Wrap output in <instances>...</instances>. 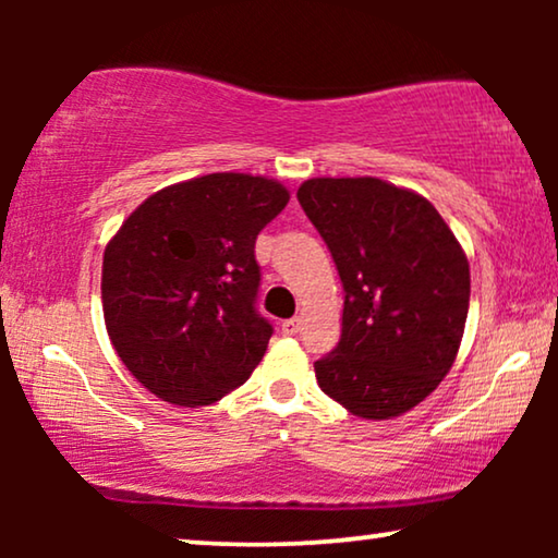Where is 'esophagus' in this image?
I'll use <instances>...</instances> for the list:
<instances>
[{"label": "esophagus", "instance_id": "1", "mask_svg": "<svg viewBox=\"0 0 558 558\" xmlns=\"http://www.w3.org/2000/svg\"><path fill=\"white\" fill-rule=\"evenodd\" d=\"M300 327H302L300 317H289V319H284V323H281V330H284L287 335H296V332H300Z\"/></svg>", "mask_w": 558, "mask_h": 558}]
</instances>
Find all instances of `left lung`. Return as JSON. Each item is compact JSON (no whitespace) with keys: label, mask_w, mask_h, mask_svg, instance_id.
<instances>
[{"label":"left lung","mask_w":558,"mask_h":558,"mask_svg":"<svg viewBox=\"0 0 558 558\" xmlns=\"http://www.w3.org/2000/svg\"><path fill=\"white\" fill-rule=\"evenodd\" d=\"M296 201L338 266L345 304L317 384L361 418L422 403L452 368L470 307V264L426 197L378 178H312Z\"/></svg>","instance_id":"1"}]
</instances>
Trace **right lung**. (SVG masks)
Listing matches in <instances>:
<instances>
[{
	"label": "right lung",
	"instance_id": "1",
	"mask_svg": "<svg viewBox=\"0 0 558 558\" xmlns=\"http://www.w3.org/2000/svg\"><path fill=\"white\" fill-rule=\"evenodd\" d=\"M277 180L213 172L149 195L104 251L111 345L157 399L205 407L246 384L274 327L254 246L284 210Z\"/></svg>",
	"mask_w": 558,
	"mask_h": 558
}]
</instances>
